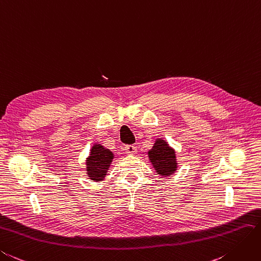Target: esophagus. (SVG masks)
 I'll use <instances>...</instances> for the list:
<instances>
[{"label": "esophagus", "mask_w": 261, "mask_h": 261, "mask_svg": "<svg viewBox=\"0 0 261 261\" xmlns=\"http://www.w3.org/2000/svg\"><path fill=\"white\" fill-rule=\"evenodd\" d=\"M125 151H126V153H128V154H134L137 151V149L134 145H126L125 146Z\"/></svg>", "instance_id": "34e87169"}]
</instances>
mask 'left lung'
Instances as JSON below:
<instances>
[{
  "label": "left lung",
  "mask_w": 261,
  "mask_h": 261,
  "mask_svg": "<svg viewBox=\"0 0 261 261\" xmlns=\"http://www.w3.org/2000/svg\"><path fill=\"white\" fill-rule=\"evenodd\" d=\"M148 157L154 170L163 177H169L177 170L175 151L164 139H156L152 148L148 151Z\"/></svg>",
  "instance_id": "1"
}]
</instances>
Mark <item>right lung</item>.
<instances>
[{"mask_svg":"<svg viewBox=\"0 0 261 261\" xmlns=\"http://www.w3.org/2000/svg\"><path fill=\"white\" fill-rule=\"evenodd\" d=\"M114 154L100 144H95L91 148L90 156L87 158V173L89 179L95 182L102 181L108 173Z\"/></svg>","mask_w":261,"mask_h":261,"instance_id":"obj_1","label":"right lung"}]
</instances>
